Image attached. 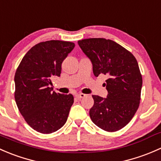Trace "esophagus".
<instances>
[{"label": "esophagus", "mask_w": 161, "mask_h": 161, "mask_svg": "<svg viewBox=\"0 0 161 161\" xmlns=\"http://www.w3.org/2000/svg\"><path fill=\"white\" fill-rule=\"evenodd\" d=\"M85 96H86L85 94H83V93H77L75 95V97H77V98H83Z\"/></svg>", "instance_id": "esophagus-1"}]
</instances>
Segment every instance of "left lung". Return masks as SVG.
I'll use <instances>...</instances> for the list:
<instances>
[{
	"label": "left lung",
	"instance_id": "obj_1",
	"mask_svg": "<svg viewBox=\"0 0 161 161\" xmlns=\"http://www.w3.org/2000/svg\"><path fill=\"white\" fill-rule=\"evenodd\" d=\"M78 44L90 60L96 77L106 75L107 98L92 95L90 110L92 122L108 131L124 128L139 106L142 79L133 54L116 42L103 38L79 40Z\"/></svg>",
	"mask_w": 161,
	"mask_h": 161
}]
</instances>
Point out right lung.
<instances>
[{"label": "right lung", "instance_id": "obj_1", "mask_svg": "<svg viewBox=\"0 0 161 161\" xmlns=\"http://www.w3.org/2000/svg\"><path fill=\"white\" fill-rule=\"evenodd\" d=\"M74 47L71 42H41L25 53L16 70V104L29 125L39 132H54L67 121L74 97L52 92L49 86L52 78L60 76L61 64Z\"/></svg>", "mask_w": 161, "mask_h": 161}]
</instances>
